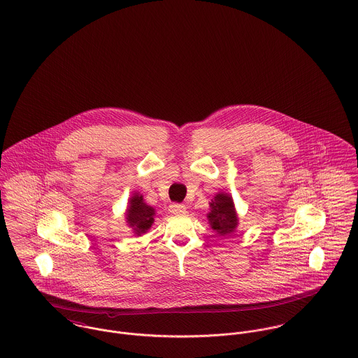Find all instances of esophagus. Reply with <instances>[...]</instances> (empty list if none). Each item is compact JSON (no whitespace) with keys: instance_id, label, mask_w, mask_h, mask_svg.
<instances>
[{"instance_id":"1","label":"esophagus","mask_w":358,"mask_h":358,"mask_svg":"<svg viewBox=\"0 0 358 358\" xmlns=\"http://www.w3.org/2000/svg\"><path fill=\"white\" fill-rule=\"evenodd\" d=\"M169 211H170L171 214H174V215H181V214H185V213H187V207H185L184 204H177V203H174V204H171V206L169 207Z\"/></svg>"}]
</instances>
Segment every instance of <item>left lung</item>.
I'll use <instances>...</instances> for the list:
<instances>
[{
	"label": "left lung",
	"instance_id": "1",
	"mask_svg": "<svg viewBox=\"0 0 358 358\" xmlns=\"http://www.w3.org/2000/svg\"><path fill=\"white\" fill-rule=\"evenodd\" d=\"M207 220L213 231L220 236L232 235L238 225V213L234 199L227 192H218L210 201Z\"/></svg>",
	"mask_w": 358,
	"mask_h": 358
}]
</instances>
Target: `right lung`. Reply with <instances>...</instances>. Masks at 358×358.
Listing matches in <instances>:
<instances>
[{
	"label": "right lung",
	"instance_id": "1",
	"mask_svg": "<svg viewBox=\"0 0 358 358\" xmlns=\"http://www.w3.org/2000/svg\"><path fill=\"white\" fill-rule=\"evenodd\" d=\"M155 217V208L144 201V198L140 192L131 194L127 201V208L124 213L126 225L133 231L136 236H143L147 234L152 224Z\"/></svg>",
	"mask_w": 358,
	"mask_h": 358
}]
</instances>
